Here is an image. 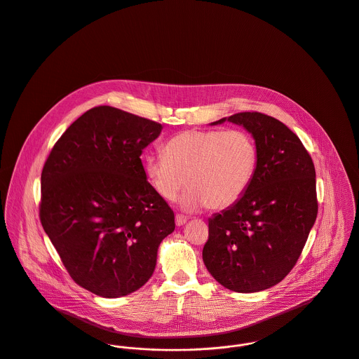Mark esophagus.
Returning a JSON list of instances; mask_svg holds the SVG:
<instances>
[{"label":"esophagus","mask_w":359,"mask_h":359,"mask_svg":"<svg viewBox=\"0 0 359 359\" xmlns=\"http://www.w3.org/2000/svg\"><path fill=\"white\" fill-rule=\"evenodd\" d=\"M187 220H188L187 216L180 215V214L175 215V223H177V226H184V224L187 223Z\"/></svg>","instance_id":"34e87169"}]
</instances>
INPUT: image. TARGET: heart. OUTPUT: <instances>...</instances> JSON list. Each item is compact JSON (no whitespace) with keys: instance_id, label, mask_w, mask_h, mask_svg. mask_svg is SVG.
Returning <instances> with one entry per match:
<instances>
[{"instance_id":"heart-1","label":"heart","mask_w":359,"mask_h":359,"mask_svg":"<svg viewBox=\"0 0 359 359\" xmlns=\"http://www.w3.org/2000/svg\"><path fill=\"white\" fill-rule=\"evenodd\" d=\"M165 155L144 159V174L155 193L172 201L187 184L184 210H223L236 204L250 187L259 149L242 129H189L172 136Z\"/></svg>"}]
</instances>
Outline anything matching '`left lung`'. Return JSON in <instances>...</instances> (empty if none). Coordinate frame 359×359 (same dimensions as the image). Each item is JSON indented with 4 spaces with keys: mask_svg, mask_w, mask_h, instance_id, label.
<instances>
[{
    "mask_svg": "<svg viewBox=\"0 0 359 359\" xmlns=\"http://www.w3.org/2000/svg\"><path fill=\"white\" fill-rule=\"evenodd\" d=\"M252 133L259 163L236 204L208 220L203 262L222 286L256 292L282 282L298 262L316 222V170L283 122L259 111L222 118Z\"/></svg>",
    "mask_w": 359,
    "mask_h": 359,
    "instance_id": "1",
    "label": "left lung"
}]
</instances>
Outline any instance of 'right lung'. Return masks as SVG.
Returning <instances> with one entry per match:
<instances>
[{"label":"right lung","instance_id":"1","mask_svg":"<svg viewBox=\"0 0 359 359\" xmlns=\"http://www.w3.org/2000/svg\"><path fill=\"white\" fill-rule=\"evenodd\" d=\"M155 121L97 106L54 144L41 175L39 217L74 283L118 298L152 276L174 212L144 174Z\"/></svg>","mask_w":359,"mask_h":359}]
</instances>
